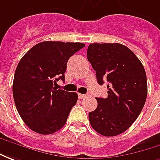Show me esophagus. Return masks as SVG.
Here are the masks:
<instances>
[{"instance_id": "34e87169", "label": "esophagus", "mask_w": 160, "mask_h": 160, "mask_svg": "<svg viewBox=\"0 0 160 160\" xmlns=\"http://www.w3.org/2000/svg\"><path fill=\"white\" fill-rule=\"evenodd\" d=\"M88 96V95H83V94H78V97L80 99H83V98H86Z\"/></svg>"}]
</instances>
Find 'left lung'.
<instances>
[{
  "label": "left lung",
  "instance_id": "left-lung-1",
  "mask_svg": "<svg viewBox=\"0 0 160 160\" xmlns=\"http://www.w3.org/2000/svg\"><path fill=\"white\" fill-rule=\"evenodd\" d=\"M87 58L97 82L107 79L108 97H96L97 108L89 113L90 125L103 136H116L130 128L147 96V75L140 59L122 44H89Z\"/></svg>",
  "mask_w": 160,
  "mask_h": 160
}]
</instances>
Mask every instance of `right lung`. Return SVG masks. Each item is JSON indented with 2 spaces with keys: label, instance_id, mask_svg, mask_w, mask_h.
I'll list each match as a JSON object with an SVG mask.
<instances>
[{
  "label": "right lung",
  "instance_id": "obj_1",
  "mask_svg": "<svg viewBox=\"0 0 160 160\" xmlns=\"http://www.w3.org/2000/svg\"><path fill=\"white\" fill-rule=\"evenodd\" d=\"M85 45L44 41L35 45L20 59L13 82L17 111L32 131L51 134L65 124L78 94L54 87L64 81L69 58Z\"/></svg>",
  "mask_w": 160,
  "mask_h": 160
}]
</instances>
